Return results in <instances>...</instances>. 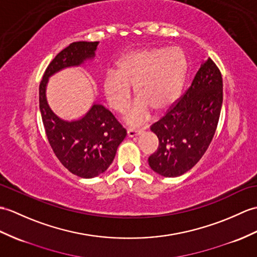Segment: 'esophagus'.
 <instances>
[{"label":"esophagus","instance_id":"1","mask_svg":"<svg viewBox=\"0 0 257 257\" xmlns=\"http://www.w3.org/2000/svg\"><path fill=\"white\" fill-rule=\"evenodd\" d=\"M142 134V130H138V129H133L130 128L127 130V136L129 138H134V137H137Z\"/></svg>","mask_w":257,"mask_h":257}]
</instances>
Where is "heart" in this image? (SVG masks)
<instances>
[{"instance_id":"b5f03b06","label":"heart","mask_w":257,"mask_h":257,"mask_svg":"<svg viewBox=\"0 0 257 257\" xmlns=\"http://www.w3.org/2000/svg\"><path fill=\"white\" fill-rule=\"evenodd\" d=\"M186 74L187 60L180 48H145L119 59L115 72L104 75L101 89L110 108L119 112L126 108L135 87L138 101L124 120L139 124L150 117L151 109L164 112L177 103Z\"/></svg>"}]
</instances>
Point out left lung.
Returning <instances> with one entry per match:
<instances>
[{
    "instance_id": "8db88e82",
    "label": "left lung",
    "mask_w": 257,
    "mask_h": 257,
    "mask_svg": "<svg viewBox=\"0 0 257 257\" xmlns=\"http://www.w3.org/2000/svg\"><path fill=\"white\" fill-rule=\"evenodd\" d=\"M222 98L221 73L208 58L187 92L151 126L159 138L158 150L148 160L154 172L177 177L198 162L216 133Z\"/></svg>"
}]
</instances>
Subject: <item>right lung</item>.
<instances>
[{
  "mask_svg": "<svg viewBox=\"0 0 257 257\" xmlns=\"http://www.w3.org/2000/svg\"><path fill=\"white\" fill-rule=\"evenodd\" d=\"M98 44L77 41L64 48L48 65L39 85V108L48 141L64 168L82 178L96 177L109 168L118 146L126 138V129L97 103L81 118L65 120L50 108L46 91L52 75L93 60Z\"/></svg>",
  "mask_w": 257,
  "mask_h": 257,
  "instance_id": "obj_1",
  "label": "right lung"
}]
</instances>
